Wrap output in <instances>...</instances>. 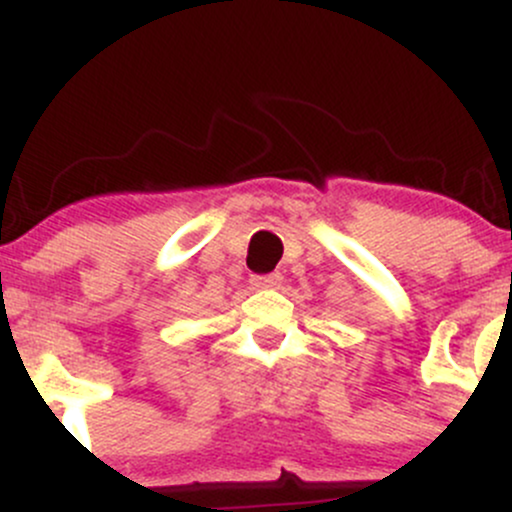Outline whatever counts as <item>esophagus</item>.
Instances as JSON below:
<instances>
[{"label":"esophagus","instance_id":"1","mask_svg":"<svg viewBox=\"0 0 512 512\" xmlns=\"http://www.w3.org/2000/svg\"><path fill=\"white\" fill-rule=\"evenodd\" d=\"M252 286L257 289H276L281 284V274L272 272V274H252Z\"/></svg>","mask_w":512,"mask_h":512}]
</instances>
